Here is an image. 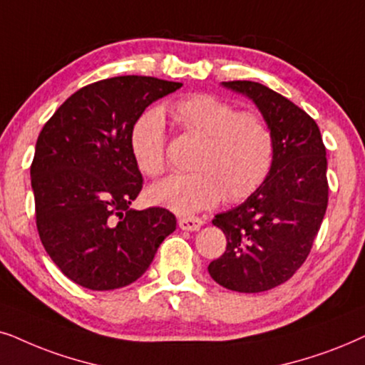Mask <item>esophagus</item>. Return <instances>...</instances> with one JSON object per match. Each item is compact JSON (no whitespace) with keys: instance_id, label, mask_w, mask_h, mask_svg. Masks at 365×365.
Here are the masks:
<instances>
[{"instance_id":"esophagus-1","label":"esophagus","mask_w":365,"mask_h":365,"mask_svg":"<svg viewBox=\"0 0 365 365\" xmlns=\"http://www.w3.org/2000/svg\"><path fill=\"white\" fill-rule=\"evenodd\" d=\"M203 225V220L198 217H180L178 218V227L182 230H190V232H197L198 228Z\"/></svg>"}]
</instances>
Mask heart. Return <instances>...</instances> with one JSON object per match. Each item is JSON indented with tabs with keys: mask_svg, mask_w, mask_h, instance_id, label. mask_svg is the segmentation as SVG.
I'll return each instance as SVG.
<instances>
[{
	"mask_svg": "<svg viewBox=\"0 0 365 365\" xmlns=\"http://www.w3.org/2000/svg\"><path fill=\"white\" fill-rule=\"evenodd\" d=\"M178 128L202 138L192 173H175L148 190L150 200L177 213L217 205L223 197L242 200L259 190L275 162L277 142L269 120L210 93H193L165 108ZM165 118L158 108L143 111L130 130V152L143 175L157 178L167 158Z\"/></svg>",
	"mask_w": 365,
	"mask_h": 365,
	"instance_id": "b5f03b06",
	"label": "heart"
}]
</instances>
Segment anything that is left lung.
<instances>
[{
	"instance_id": "obj_1",
	"label": "left lung",
	"mask_w": 365,
	"mask_h": 365,
	"mask_svg": "<svg viewBox=\"0 0 365 365\" xmlns=\"http://www.w3.org/2000/svg\"><path fill=\"white\" fill-rule=\"evenodd\" d=\"M254 100L275 133L269 178L242 205L212 223L227 237L208 274L222 287L257 294L287 282L312 249L329 202L327 158L317 123L302 108L255 81H223Z\"/></svg>"
}]
</instances>
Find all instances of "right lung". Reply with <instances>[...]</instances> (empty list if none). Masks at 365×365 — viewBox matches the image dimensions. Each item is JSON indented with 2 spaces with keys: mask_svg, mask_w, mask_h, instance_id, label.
Masks as SVG:
<instances>
[{
  "mask_svg": "<svg viewBox=\"0 0 365 365\" xmlns=\"http://www.w3.org/2000/svg\"><path fill=\"white\" fill-rule=\"evenodd\" d=\"M182 83L126 75L73 93L43 126L31 163L41 244L68 279L91 290L132 284L177 228L167 208H130L143 187L130 130Z\"/></svg>",
  "mask_w": 365,
  "mask_h": 365,
  "instance_id": "right-lung-1",
  "label": "right lung"
}]
</instances>
